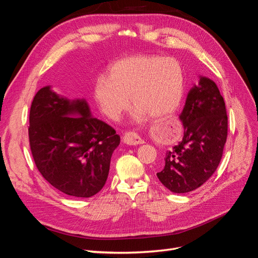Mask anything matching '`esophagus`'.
<instances>
[{
    "instance_id": "obj_1",
    "label": "esophagus",
    "mask_w": 258,
    "mask_h": 258,
    "mask_svg": "<svg viewBox=\"0 0 258 258\" xmlns=\"http://www.w3.org/2000/svg\"><path fill=\"white\" fill-rule=\"evenodd\" d=\"M122 142L127 145H139L143 144L144 141L140 138L139 135L135 134V132H127L122 137Z\"/></svg>"
}]
</instances>
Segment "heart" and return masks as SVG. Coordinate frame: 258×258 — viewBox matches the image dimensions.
Listing matches in <instances>:
<instances>
[{"label":"heart","mask_w":258,"mask_h":258,"mask_svg":"<svg viewBox=\"0 0 258 258\" xmlns=\"http://www.w3.org/2000/svg\"><path fill=\"white\" fill-rule=\"evenodd\" d=\"M185 77L181 64L172 58L134 56L116 61L107 76H99L92 93L100 110L113 120L118 119L131 102L137 107L134 118L147 115L167 116L181 104Z\"/></svg>","instance_id":"obj_1"}]
</instances>
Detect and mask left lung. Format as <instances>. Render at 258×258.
I'll return each instance as SVG.
<instances>
[{
    "label": "left lung",
    "mask_w": 258,
    "mask_h": 258,
    "mask_svg": "<svg viewBox=\"0 0 258 258\" xmlns=\"http://www.w3.org/2000/svg\"><path fill=\"white\" fill-rule=\"evenodd\" d=\"M179 120L183 139L166 153L165 166L157 177L170 191L184 194L197 189L212 176L227 140L224 98L212 80L200 76L187 95Z\"/></svg>",
    "instance_id": "left-lung-1"
}]
</instances>
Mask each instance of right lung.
I'll list each match as a JSON object with an SVG mask.
<instances>
[{
    "mask_svg": "<svg viewBox=\"0 0 258 258\" xmlns=\"http://www.w3.org/2000/svg\"><path fill=\"white\" fill-rule=\"evenodd\" d=\"M29 121L31 153L51 186L79 198L103 188L120 137L91 116L87 101L69 100L45 86L32 101Z\"/></svg>",
    "mask_w": 258,
    "mask_h": 258,
    "instance_id": "obj_1",
    "label": "right lung"
}]
</instances>
